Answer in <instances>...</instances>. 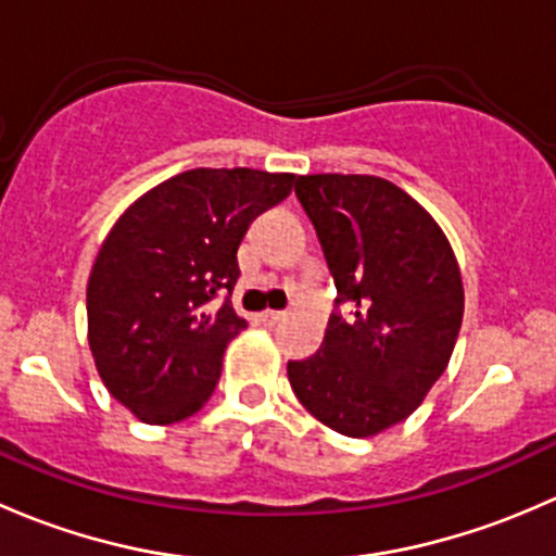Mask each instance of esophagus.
Returning <instances> with one entry per match:
<instances>
[{
	"mask_svg": "<svg viewBox=\"0 0 556 556\" xmlns=\"http://www.w3.org/2000/svg\"><path fill=\"white\" fill-rule=\"evenodd\" d=\"M261 319L266 325H277V323H282L285 319V312H274V309H266V312H261Z\"/></svg>",
	"mask_w": 556,
	"mask_h": 556,
	"instance_id": "1",
	"label": "esophagus"
}]
</instances>
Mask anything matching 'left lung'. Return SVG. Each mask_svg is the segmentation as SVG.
<instances>
[{
    "instance_id": "8db88e82",
    "label": "left lung",
    "mask_w": 556,
    "mask_h": 556,
    "mask_svg": "<svg viewBox=\"0 0 556 556\" xmlns=\"http://www.w3.org/2000/svg\"><path fill=\"white\" fill-rule=\"evenodd\" d=\"M295 195L336 285L323 350L290 361L299 401L352 439L403 422L446 371L463 279L439 223L368 174H306Z\"/></svg>"
}]
</instances>
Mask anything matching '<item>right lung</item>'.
Wrapping results in <instances>:
<instances>
[{
    "label": "right lung",
    "mask_w": 556,
    "mask_h": 556,
    "mask_svg": "<svg viewBox=\"0 0 556 556\" xmlns=\"http://www.w3.org/2000/svg\"><path fill=\"white\" fill-rule=\"evenodd\" d=\"M293 185L295 174L242 166L182 172L106 233L88 279V344L106 390L142 422H179L210 401L247 328L231 304L237 250Z\"/></svg>",
    "instance_id": "add662e5"
}]
</instances>
